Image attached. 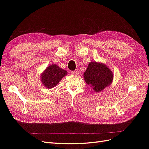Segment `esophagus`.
I'll list each match as a JSON object with an SVG mask.
<instances>
[{"label": "esophagus", "mask_w": 149, "mask_h": 149, "mask_svg": "<svg viewBox=\"0 0 149 149\" xmlns=\"http://www.w3.org/2000/svg\"><path fill=\"white\" fill-rule=\"evenodd\" d=\"M71 74L75 75V76H76V75H78V71H71Z\"/></svg>", "instance_id": "1"}]
</instances>
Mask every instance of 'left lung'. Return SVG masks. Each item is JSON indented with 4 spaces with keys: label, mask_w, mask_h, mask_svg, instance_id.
Listing matches in <instances>:
<instances>
[{
    "label": "left lung",
    "mask_w": 149,
    "mask_h": 149,
    "mask_svg": "<svg viewBox=\"0 0 149 149\" xmlns=\"http://www.w3.org/2000/svg\"><path fill=\"white\" fill-rule=\"evenodd\" d=\"M84 78L96 92H100L111 84L113 74L106 65L97 62H89L84 73Z\"/></svg>",
    "instance_id": "1"
}]
</instances>
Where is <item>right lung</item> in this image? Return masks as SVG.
I'll use <instances>...</instances> for the list:
<instances>
[{
    "mask_svg": "<svg viewBox=\"0 0 149 149\" xmlns=\"http://www.w3.org/2000/svg\"><path fill=\"white\" fill-rule=\"evenodd\" d=\"M66 74V71L61 69L56 65H52L47 67L42 74V81L45 86L50 89L56 86Z\"/></svg>",
    "mask_w": 149,
    "mask_h": 149,
    "instance_id": "add662e5",
    "label": "right lung"
}]
</instances>
